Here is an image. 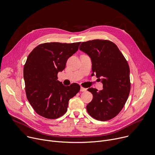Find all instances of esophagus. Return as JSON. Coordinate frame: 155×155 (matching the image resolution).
Masks as SVG:
<instances>
[{
  "mask_svg": "<svg viewBox=\"0 0 155 155\" xmlns=\"http://www.w3.org/2000/svg\"><path fill=\"white\" fill-rule=\"evenodd\" d=\"M87 90V88H83V87H81V88H80V91H81V92L86 91Z\"/></svg>",
  "mask_w": 155,
  "mask_h": 155,
  "instance_id": "esophagus-1",
  "label": "esophagus"
}]
</instances>
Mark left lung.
Listing matches in <instances>:
<instances>
[{
    "mask_svg": "<svg viewBox=\"0 0 155 155\" xmlns=\"http://www.w3.org/2000/svg\"><path fill=\"white\" fill-rule=\"evenodd\" d=\"M79 49L87 54L92 63V75L103 85L100 91L88 88L92 101L87 106L88 114L99 120L116 116L125 105L130 90L129 64L117 46L107 40L83 42Z\"/></svg>",
    "mask_w": 155,
    "mask_h": 155,
    "instance_id": "obj_1",
    "label": "left lung"
}]
</instances>
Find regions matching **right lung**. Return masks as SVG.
Wrapping results in <instances>:
<instances>
[{"instance_id": "right-lung-1", "label": "right lung", "mask_w": 155, "mask_h": 155, "mask_svg": "<svg viewBox=\"0 0 155 155\" xmlns=\"http://www.w3.org/2000/svg\"><path fill=\"white\" fill-rule=\"evenodd\" d=\"M81 43H47L36 47L28 56L23 68L27 99L37 114L57 119L67 110L68 101L80 90L77 83L65 86L58 74Z\"/></svg>"}]
</instances>
